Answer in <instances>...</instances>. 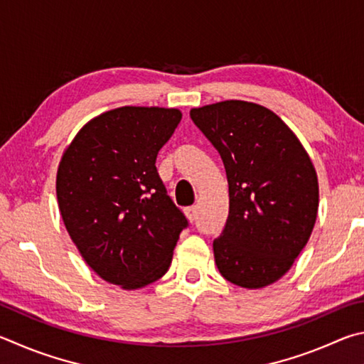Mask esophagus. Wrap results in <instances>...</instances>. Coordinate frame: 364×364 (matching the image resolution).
Wrapping results in <instances>:
<instances>
[{
  "mask_svg": "<svg viewBox=\"0 0 364 364\" xmlns=\"http://www.w3.org/2000/svg\"><path fill=\"white\" fill-rule=\"evenodd\" d=\"M186 215H187V219L190 222H195V219H196V208L195 206L186 208Z\"/></svg>",
  "mask_w": 364,
  "mask_h": 364,
  "instance_id": "obj_1",
  "label": "esophagus"
}]
</instances>
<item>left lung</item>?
Here are the masks:
<instances>
[{
  "label": "left lung",
  "mask_w": 364,
  "mask_h": 364,
  "mask_svg": "<svg viewBox=\"0 0 364 364\" xmlns=\"http://www.w3.org/2000/svg\"><path fill=\"white\" fill-rule=\"evenodd\" d=\"M224 161L228 219L214 240L227 282L262 289L288 273L314 230L318 177L294 131L269 108L224 100L190 110Z\"/></svg>",
  "instance_id": "obj_1"
}]
</instances>
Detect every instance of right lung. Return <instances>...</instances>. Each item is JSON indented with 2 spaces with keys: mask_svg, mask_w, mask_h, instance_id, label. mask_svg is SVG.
Masks as SVG:
<instances>
[{
  "mask_svg": "<svg viewBox=\"0 0 364 364\" xmlns=\"http://www.w3.org/2000/svg\"><path fill=\"white\" fill-rule=\"evenodd\" d=\"M181 119L178 108H113L89 119L62 153L55 193L63 225L107 283L140 289L169 269L187 219L155 161Z\"/></svg>",
  "mask_w": 364,
  "mask_h": 364,
  "instance_id": "right-lung-1",
  "label": "right lung"
}]
</instances>
